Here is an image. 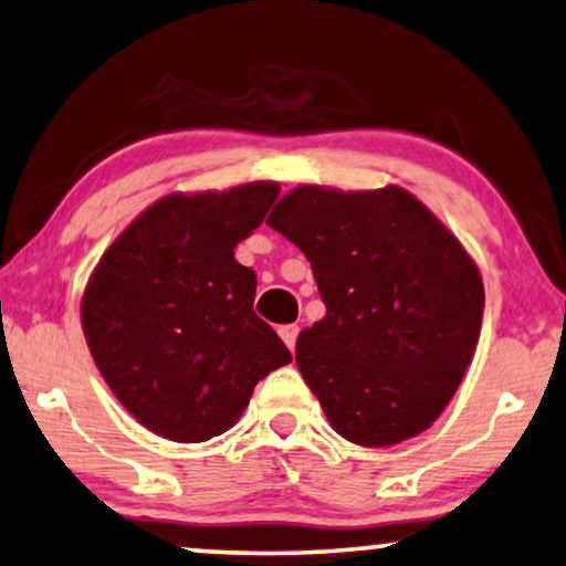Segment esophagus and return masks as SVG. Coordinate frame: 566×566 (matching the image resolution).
Wrapping results in <instances>:
<instances>
[{
  "mask_svg": "<svg viewBox=\"0 0 566 566\" xmlns=\"http://www.w3.org/2000/svg\"><path fill=\"white\" fill-rule=\"evenodd\" d=\"M277 334H281V339L285 342V347H289L291 352L296 349V339H298V326L296 324H285L277 329Z\"/></svg>",
  "mask_w": 566,
  "mask_h": 566,
  "instance_id": "obj_1",
  "label": "esophagus"
}]
</instances>
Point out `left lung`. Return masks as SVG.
Segmentation results:
<instances>
[{
  "mask_svg": "<svg viewBox=\"0 0 566 566\" xmlns=\"http://www.w3.org/2000/svg\"><path fill=\"white\" fill-rule=\"evenodd\" d=\"M268 227L308 258L326 316L296 365L332 429L390 447L439 419L480 339L485 289L460 240L400 186H298Z\"/></svg>",
  "mask_w": 566,
  "mask_h": 566,
  "instance_id": "1",
  "label": "left lung"
}]
</instances>
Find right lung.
<instances>
[{
	"label": "right lung",
	"instance_id": "add662e5",
	"mask_svg": "<svg viewBox=\"0 0 566 566\" xmlns=\"http://www.w3.org/2000/svg\"><path fill=\"white\" fill-rule=\"evenodd\" d=\"M277 184L170 193L104 252L81 324L119 403L163 439L196 444L232 429L255 385L291 352L255 311L258 277L234 248L263 224Z\"/></svg>",
	"mask_w": 566,
	"mask_h": 566
}]
</instances>
